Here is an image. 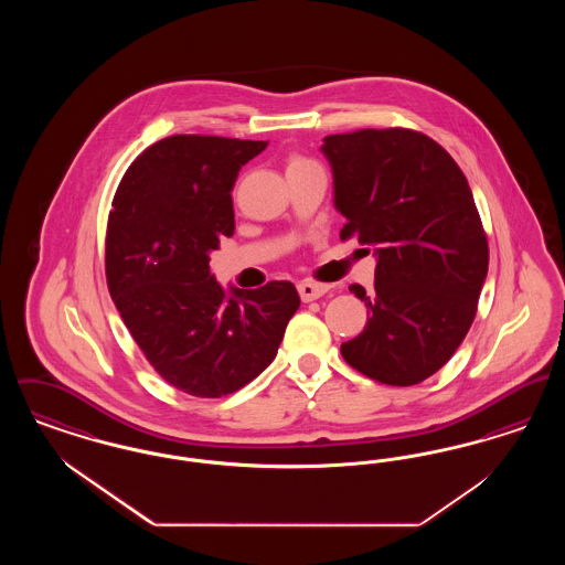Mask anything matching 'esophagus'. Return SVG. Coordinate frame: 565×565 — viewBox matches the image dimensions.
<instances>
[{
	"label": "esophagus",
	"instance_id": "1",
	"mask_svg": "<svg viewBox=\"0 0 565 565\" xmlns=\"http://www.w3.org/2000/svg\"><path fill=\"white\" fill-rule=\"evenodd\" d=\"M296 288H298V295H300V298H302L305 302L316 300V298H320V296L328 292V286H323V284H316V281H309V279L300 281Z\"/></svg>",
	"mask_w": 565,
	"mask_h": 565
}]
</instances>
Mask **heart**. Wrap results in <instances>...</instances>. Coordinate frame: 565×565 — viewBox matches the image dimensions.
Here are the masks:
<instances>
[{
	"mask_svg": "<svg viewBox=\"0 0 565 565\" xmlns=\"http://www.w3.org/2000/svg\"><path fill=\"white\" fill-rule=\"evenodd\" d=\"M307 159H302V157H292L290 161H288V169H292V167H300V164H307Z\"/></svg>",
	"mask_w": 565,
	"mask_h": 565,
	"instance_id": "obj_1",
	"label": "heart"
}]
</instances>
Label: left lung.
<instances>
[{"instance_id": "8db88e82", "label": "left lung", "mask_w": 565, "mask_h": 565, "mask_svg": "<svg viewBox=\"0 0 565 565\" xmlns=\"http://www.w3.org/2000/svg\"><path fill=\"white\" fill-rule=\"evenodd\" d=\"M341 239L373 245L369 322L341 345L345 362L385 385L443 369L477 316L489 247L466 175L428 135L364 129L323 137Z\"/></svg>"}]
</instances>
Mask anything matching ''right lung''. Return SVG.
Listing matches in <instances>:
<instances>
[{
  "label": "right lung",
  "mask_w": 565,
  "mask_h": 565,
  "mask_svg": "<svg viewBox=\"0 0 565 565\" xmlns=\"http://www.w3.org/2000/svg\"><path fill=\"white\" fill-rule=\"evenodd\" d=\"M267 141L173 135L127 169L106 237L109 295L154 371L196 398L242 390L277 355L300 298L290 281L224 290L210 254L233 237L231 190Z\"/></svg>",
  "instance_id": "obj_1"
}]
</instances>
